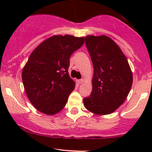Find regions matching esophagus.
<instances>
[{
  "instance_id": "34e87169",
  "label": "esophagus",
  "mask_w": 152,
  "mask_h": 152,
  "mask_svg": "<svg viewBox=\"0 0 152 152\" xmlns=\"http://www.w3.org/2000/svg\"><path fill=\"white\" fill-rule=\"evenodd\" d=\"M83 82H84V79H79V80H78V83H79V84H80V85H81V84H82V83H83Z\"/></svg>"
}]
</instances>
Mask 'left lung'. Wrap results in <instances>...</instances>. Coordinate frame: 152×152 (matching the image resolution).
I'll return each instance as SVG.
<instances>
[{
  "mask_svg": "<svg viewBox=\"0 0 152 152\" xmlns=\"http://www.w3.org/2000/svg\"><path fill=\"white\" fill-rule=\"evenodd\" d=\"M93 65L91 94L83 99L85 108L97 115H108L125 102L132 85V73L118 45L105 35L85 37Z\"/></svg>",
  "mask_w": 152,
  "mask_h": 152,
  "instance_id": "left-lung-1",
  "label": "left lung"
}]
</instances>
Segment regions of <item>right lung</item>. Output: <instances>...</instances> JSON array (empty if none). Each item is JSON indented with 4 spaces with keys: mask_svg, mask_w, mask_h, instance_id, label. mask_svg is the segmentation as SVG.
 <instances>
[{
    "mask_svg": "<svg viewBox=\"0 0 152 152\" xmlns=\"http://www.w3.org/2000/svg\"><path fill=\"white\" fill-rule=\"evenodd\" d=\"M84 42V37L54 35L31 53L22 79L29 101L39 112L53 115L66 104L75 88L68 73L70 57Z\"/></svg>",
    "mask_w": 152,
    "mask_h": 152,
    "instance_id": "right-lung-1",
    "label": "right lung"
}]
</instances>
